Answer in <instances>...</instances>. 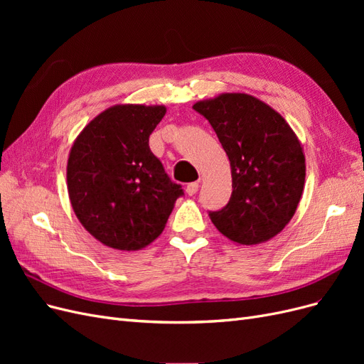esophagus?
Masks as SVG:
<instances>
[{
  "instance_id": "obj_1",
  "label": "esophagus",
  "mask_w": 364,
  "mask_h": 364,
  "mask_svg": "<svg viewBox=\"0 0 364 364\" xmlns=\"http://www.w3.org/2000/svg\"><path fill=\"white\" fill-rule=\"evenodd\" d=\"M185 191H186V194H188V196H194L197 191H199V182L188 183V185H186Z\"/></svg>"
}]
</instances>
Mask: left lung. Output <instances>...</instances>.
<instances>
[{"label":"left lung","instance_id":"obj_1","mask_svg":"<svg viewBox=\"0 0 364 364\" xmlns=\"http://www.w3.org/2000/svg\"><path fill=\"white\" fill-rule=\"evenodd\" d=\"M218 136L232 174V196L211 222L237 245L266 243L289 225L301 202L305 155L284 117L246 92H223L193 105Z\"/></svg>","mask_w":364,"mask_h":364}]
</instances>
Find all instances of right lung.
<instances>
[{"mask_svg":"<svg viewBox=\"0 0 364 364\" xmlns=\"http://www.w3.org/2000/svg\"><path fill=\"white\" fill-rule=\"evenodd\" d=\"M165 112L164 105H115L73 142L70 202L82 226L107 247L130 252L153 243L183 194L149 147Z\"/></svg>","mask_w":364,"mask_h":364,"instance_id":"1","label":"right lung"}]
</instances>
